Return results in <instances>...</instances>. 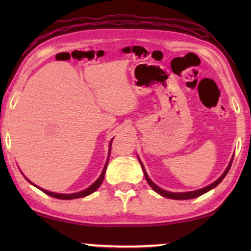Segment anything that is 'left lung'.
I'll return each mask as SVG.
<instances>
[{
  "label": "left lung",
  "mask_w": 251,
  "mask_h": 251,
  "mask_svg": "<svg viewBox=\"0 0 251 251\" xmlns=\"http://www.w3.org/2000/svg\"><path fill=\"white\" fill-rule=\"evenodd\" d=\"M138 160H139V159H138ZM139 163H141V160H139ZM231 164H232V159H231L230 163H229L227 169H226V171H225V173L223 174V175L220 176V177L218 178V179L216 180L215 182H212L211 185L205 187V188L199 189V190H195V192H188V193H171V192H166V190L159 188L158 186H156V185L154 184V182H152V181L150 179V177H148L147 173H146V171H145V168H144L143 164L141 163L142 168H143V172H144V175H145L146 180H147L148 184L151 185V188L154 189L157 194L161 195V196H164V197H166V198H171V199H178V201H184V199H193V198H196V197L201 196V195H203V194L207 193V192H209L210 189L215 188V187L218 186V185L220 184V182H222V180L224 179V178L226 177L227 173L229 172V169H230V167H231Z\"/></svg>",
  "instance_id": "1"
}]
</instances>
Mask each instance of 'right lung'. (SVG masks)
Here are the masks:
<instances>
[{"label": "right lung", "mask_w": 251, "mask_h": 251, "mask_svg": "<svg viewBox=\"0 0 251 251\" xmlns=\"http://www.w3.org/2000/svg\"><path fill=\"white\" fill-rule=\"evenodd\" d=\"M112 141H113V139H112ZM110 146H112V142H110V144H109V154H110ZM107 164H108V161H107V163H106L105 167H104V169H103V172H101V174H100V176L99 179H97L92 186L88 187L87 189L83 190V192L75 193V194H56V193L48 192V190L42 189V188H40V189L42 190V192L45 193L46 195H49V196H50V197L58 198V199H66V201H71V199H76V198L85 197V196H87V195H91L92 193H94L95 190H96L97 188H99V187L101 185V182H103V180H104V176H105V172H106V167H107ZM28 181H29V180H28ZM29 182H31V181H29ZM31 184H32V182H31Z\"/></svg>", "instance_id": "1"}]
</instances>
